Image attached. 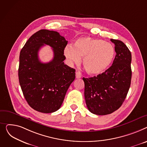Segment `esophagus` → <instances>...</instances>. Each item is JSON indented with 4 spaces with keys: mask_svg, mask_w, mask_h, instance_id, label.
I'll list each match as a JSON object with an SVG mask.
<instances>
[{
    "mask_svg": "<svg viewBox=\"0 0 147 147\" xmlns=\"http://www.w3.org/2000/svg\"><path fill=\"white\" fill-rule=\"evenodd\" d=\"M82 76V74L80 71H76V78H80Z\"/></svg>",
    "mask_w": 147,
    "mask_h": 147,
    "instance_id": "1",
    "label": "esophagus"
}]
</instances>
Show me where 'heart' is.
Masks as SVG:
<instances>
[{
    "instance_id": "1",
    "label": "heart",
    "mask_w": 147,
    "mask_h": 147,
    "mask_svg": "<svg viewBox=\"0 0 147 147\" xmlns=\"http://www.w3.org/2000/svg\"><path fill=\"white\" fill-rule=\"evenodd\" d=\"M64 55L70 65L79 63L84 57L82 63L85 71L91 75H98L110 66L115 50L110 42L87 37L77 40L74 47H66Z\"/></svg>"
}]
</instances>
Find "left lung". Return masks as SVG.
<instances>
[{
    "label": "left lung",
    "mask_w": 147,
    "mask_h": 147,
    "mask_svg": "<svg viewBox=\"0 0 147 147\" xmlns=\"http://www.w3.org/2000/svg\"><path fill=\"white\" fill-rule=\"evenodd\" d=\"M110 41L115 45L116 56L113 64L97 76L82 78L86 105L90 112L97 115L110 114L121 106L131 82L130 50L121 41Z\"/></svg>",
    "instance_id": "1"
}]
</instances>
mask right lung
<instances>
[{"label":"right lung","instance_id":"1","mask_svg":"<svg viewBox=\"0 0 147 147\" xmlns=\"http://www.w3.org/2000/svg\"><path fill=\"white\" fill-rule=\"evenodd\" d=\"M67 44L59 32L41 30L31 36L21 50L18 77L21 90L29 106L41 113L59 110L75 78V69L63 62ZM45 44L52 48L54 53L48 63H41L38 58V51Z\"/></svg>","mask_w":147,"mask_h":147}]
</instances>
